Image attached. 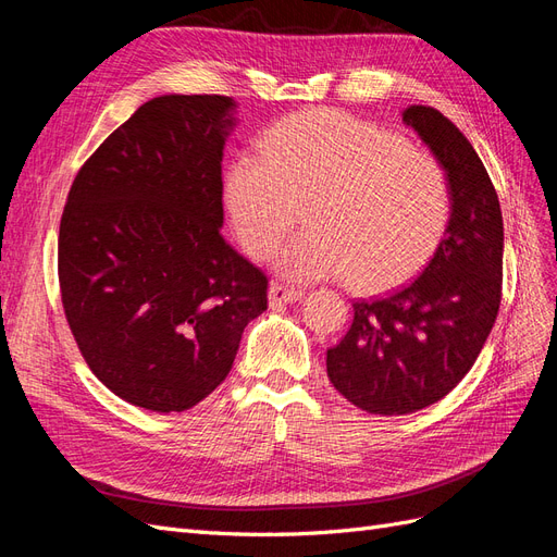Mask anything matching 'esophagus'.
Returning <instances> with one entry per match:
<instances>
[{
  "mask_svg": "<svg viewBox=\"0 0 557 557\" xmlns=\"http://www.w3.org/2000/svg\"><path fill=\"white\" fill-rule=\"evenodd\" d=\"M299 288H290V285H283V283H272V288H269V305L272 307H281V305H293V301L301 299Z\"/></svg>",
  "mask_w": 557,
  "mask_h": 557,
  "instance_id": "34e87169",
  "label": "esophagus"
}]
</instances>
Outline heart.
<instances>
[{"label":"heart","mask_w":557,"mask_h":557,"mask_svg":"<svg viewBox=\"0 0 557 557\" xmlns=\"http://www.w3.org/2000/svg\"><path fill=\"white\" fill-rule=\"evenodd\" d=\"M225 205L242 246L272 258L307 213L309 230L276 267L297 281L348 276L360 293L411 281L440 250L453 213L440 160L397 134L334 111L283 117L225 176Z\"/></svg>","instance_id":"heart-1"}]
</instances>
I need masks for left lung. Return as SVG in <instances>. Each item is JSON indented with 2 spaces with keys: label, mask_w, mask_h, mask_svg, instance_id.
<instances>
[{
  "label": "left lung",
  "mask_w": 557,
  "mask_h": 557,
  "mask_svg": "<svg viewBox=\"0 0 557 557\" xmlns=\"http://www.w3.org/2000/svg\"><path fill=\"white\" fill-rule=\"evenodd\" d=\"M450 183L446 237L401 288L352 305V323L327 348V376L367 413L404 416L444 399L476 362L502 301L504 223L474 146L432 107L401 111Z\"/></svg>",
  "instance_id": "1"
}]
</instances>
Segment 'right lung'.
Returning a JSON list of instances; mask_svg holds the SVG:
<instances>
[{"label": "right lung", "instance_id": "right-lung-1", "mask_svg": "<svg viewBox=\"0 0 557 557\" xmlns=\"http://www.w3.org/2000/svg\"><path fill=\"white\" fill-rule=\"evenodd\" d=\"M223 95H164L78 170L60 221L58 281L83 360L113 395L193 409L230 374L269 281L225 244Z\"/></svg>", "mask_w": 557, "mask_h": 557}]
</instances>
